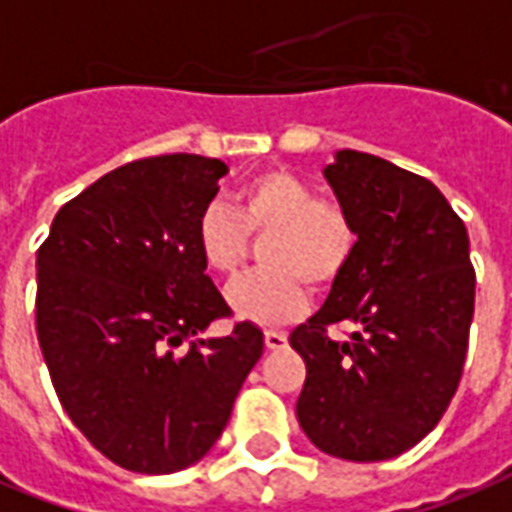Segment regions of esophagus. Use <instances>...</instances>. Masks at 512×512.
<instances>
[{
  "mask_svg": "<svg viewBox=\"0 0 512 512\" xmlns=\"http://www.w3.org/2000/svg\"><path fill=\"white\" fill-rule=\"evenodd\" d=\"M263 341H266V349H285L288 346V335L280 330H266V335H263Z\"/></svg>",
  "mask_w": 512,
  "mask_h": 512,
  "instance_id": "34e87169",
  "label": "esophagus"
}]
</instances>
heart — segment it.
I'll return each instance as SVG.
<instances>
[{"mask_svg": "<svg viewBox=\"0 0 512 512\" xmlns=\"http://www.w3.org/2000/svg\"><path fill=\"white\" fill-rule=\"evenodd\" d=\"M246 235H266L260 263L266 268L227 285V307L238 318L274 327L307 307V282L327 288L355 255L357 232L349 213L316 199L305 180L288 171H263L232 196V210L207 205L196 219V249L210 271L235 274L246 255Z\"/></svg>", "mask_w": 512, "mask_h": 512, "instance_id": "obj_1", "label": "heart"}]
</instances>
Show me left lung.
Returning <instances> with one entry per match:
<instances>
[{
  "mask_svg": "<svg viewBox=\"0 0 512 512\" xmlns=\"http://www.w3.org/2000/svg\"><path fill=\"white\" fill-rule=\"evenodd\" d=\"M324 177L357 246L316 316L291 332L305 357L296 418L310 443L374 463L416 446L457 391L474 318L468 232L430 180L341 149ZM349 320L346 342L326 335Z\"/></svg>",
  "mask_w": 512,
  "mask_h": 512,
  "instance_id": "8db88e82",
  "label": "left lung"
}]
</instances>
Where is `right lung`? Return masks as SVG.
I'll return each mask as SVG.
<instances>
[{
  "instance_id": "add662e5",
  "label": "right lung",
  "mask_w": 512,
  "mask_h": 512,
  "mask_svg": "<svg viewBox=\"0 0 512 512\" xmlns=\"http://www.w3.org/2000/svg\"><path fill=\"white\" fill-rule=\"evenodd\" d=\"M224 174L202 155L127 163L60 207L38 249L35 330L57 399L127 471L202 460L263 355L252 321L202 338L230 316L194 238Z\"/></svg>"
}]
</instances>
